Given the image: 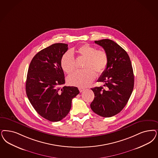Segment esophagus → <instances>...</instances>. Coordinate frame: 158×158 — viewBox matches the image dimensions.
<instances>
[{
    "label": "esophagus",
    "mask_w": 158,
    "mask_h": 158,
    "mask_svg": "<svg viewBox=\"0 0 158 158\" xmlns=\"http://www.w3.org/2000/svg\"><path fill=\"white\" fill-rule=\"evenodd\" d=\"M79 90L80 91V92H82L83 91L85 90V89L84 88H82V87H79Z\"/></svg>",
    "instance_id": "obj_1"
}]
</instances>
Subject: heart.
Returning <instances> with one entry per match:
<instances>
[{"instance_id":"b5f03b06","label":"heart","mask_w":158,"mask_h":158,"mask_svg":"<svg viewBox=\"0 0 158 158\" xmlns=\"http://www.w3.org/2000/svg\"><path fill=\"white\" fill-rule=\"evenodd\" d=\"M73 51L67 52L62 56L60 66L63 71L69 74L75 70V59ZM76 52L86 60L84 64L85 70L75 71L68 77V83L77 87H86L95 79L96 72L98 74L103 73L106 69L109 57L107 52L103 49H96L92 45L85 44L80 46Z\"/></svg>"}]
</instances>
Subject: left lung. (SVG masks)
<instances>
[{"label":"left lung","mask_w":158,"mask_h":158,"mask_svg":"<svg viewBox=\"0 0 158 158\" xmlns=\"http://www.w3.org/2000/svg\"><path fill=\"white\" fill-rule=\"evenodd\" d=\"M102 47L109 57L106 69L98 82L104 87L92 88L94 98L90 104L94 113L103 117H111L124 109L132 92L134 76L130 58L118 44L109 39L94 41Z\"/></svg>","instance_id":"obj_1"}]
</instances>
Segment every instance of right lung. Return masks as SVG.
Masks as SVG:
<instances>
[{
  "label": "right lung",
  "instance_id": "obj_1",
  "mask_svg": "<svg viewBox=\"0 0 158 158\" xmlns=\"http://www.w3.org/2000/svg\"><path fill=\"white\" fill-rule=\"evenodd\" d=\"M68 49V44L56 43L42 49L33 57L28 70V98L38 114L52 122L65 117L72 100L79 93L77 87H61L65 81L60 60Z\"/></svg>",
  "mask_w": 158,
  "mask_h": 158
}]
</instances>
